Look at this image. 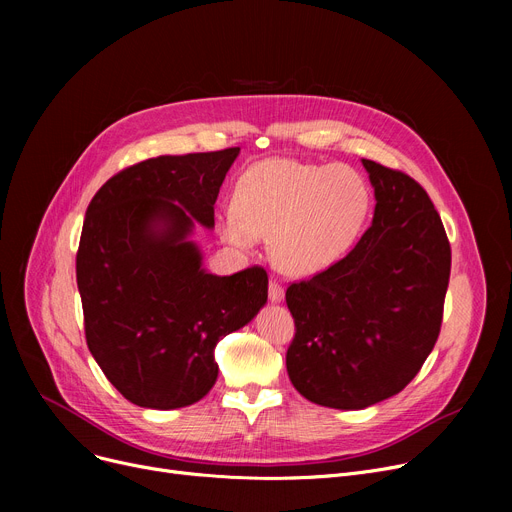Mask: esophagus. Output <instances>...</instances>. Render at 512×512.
Instances as JSON below:
<instances>
[{
    "label": "esophagus",
    "instance_id": "obj_1",
    "mask_svg": "<svg viewBox=\"0 0 512 512\" xmlns=\"http://www.w3.org/2000/svg\"><path fill=\"white\" fill-rule=\"evenodd\" d=\"M267 294H270V301L272 303H278V301L284 299V288H282V284L276 278L270 280V292H267Z\"/></svg>",
    "mask_w": 512,
    "mask_h": 512
}]
</instances>
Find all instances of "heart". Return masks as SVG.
I'll return each mask as SVG.
<instances>
[{
    "instance_id": "1",
    "label": "heart",
    "mask_w": 512,
    "mask_h": 512,
    "mask_svg": "<svg viewBox=\"0 0 512 512\" xmlns=\"http://www.w3.org/2000/svg\"><path fill=\"white\" fill-rule=\"evenodd\" d=\"M367 209L369 191L357 170L267 159L238 180L222 236L240 249L255 238H270V255L280 270L307 276L346 253Z\"/></svg>"
}]
</instances>
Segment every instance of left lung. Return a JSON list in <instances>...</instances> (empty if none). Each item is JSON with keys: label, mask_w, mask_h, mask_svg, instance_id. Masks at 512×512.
Returning <instances> with one entry per match:
<instances>
[{"label": "left lung", "mask_w": 512, "mask_h": 512, "mask_svg": "<svg viewBox=\"0 0 512 512\" xmlns=\"http://www.w3.org/2000/svg\"><path fill=\"white\" fill-rule=\"evenodd\" d=\"M375 191L373 224L346 257L292 282V386L332 409H365L405 388L440 336L450 242L425 188L363 159Z\"/></svg>", "instance_id": "left-lung-1"}]
</instances>
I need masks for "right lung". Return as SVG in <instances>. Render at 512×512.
Instances as JSON below:
<instances>
[{
    "label": "right lung",
    "instance_id": "obj_1",
    "mask_svg": "<svg viewBox=\"0 0 512 512\" xmlns=\"http://www.w3.org/2000/svg\"><path fill=\"white\" fill-rule=\"evenodd\" d=\"M240 147L161 155L120 170L87 207L76 253L89 351L147 409H180L218 380L213 348L267 301L261 265L213 276L186 236L213 205Z\"/></svg>",
    "mask_w": 512,
    "mask_h": 512
}]
</instances>
